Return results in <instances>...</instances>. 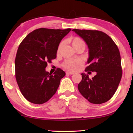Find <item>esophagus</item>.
Returning <instances> with one entry per match:
<instances>
[{"mask_svg": "<svg viewBox=\"0 0 133 133\" xmlns=\"http://www.w3.org/2000/svg\"><path fill=\"white\" fill-rule=\"evenodd\" d=\"M66 74H67V75H73L74 73H73V72H71V71H66Z\"/></svg>", "mask_w": 133, "mask_h": 133, "instance_id": "1", "label": "esophagus"}]
</instances>
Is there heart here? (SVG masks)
Here are the masks:
<instances>
[{
    "label": "heart",
    "mask_w": 133,
    "mask_h": 133,
    "mask_svg": "<svg viewBox=\"0 0 133 133\" xmlns=\"http://www.w3.org/2000/svg\"><path fill=\"white\" fill-rule=\"evenodd\" d=\"M69 41L71 44L72 46L73 47V48L75 49L80 46L85 47L84 42H83V40L82 39H81L80 38L78 37L70 38L69 39ZM63 44V42H62L59 44V45H58L57 48L58 52L60 50ZM83 64V63L82 62V60L78 59V58H77V59H68L64 62V63L63 64V66L65 69L69 70L70 71H75L79 69V67L82 66Z\"/></svg>",
    "instance_id": "b5f03b06"
}]
</instances>
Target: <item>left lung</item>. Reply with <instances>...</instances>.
<instances>
[{"mask_svg": "<svg viewBox=\"0 0 133 133\" xmlns=\"http://www.w3.org/2000/svg\"><path fill=\"white\" fill-rule=\"evenodd\" d=\"M72 31L82 37L88 46L89 66L85 71H88V74L96 72L91 79L88 75L82 73L78 90L93 104L107 102L116 93L122 77L121 57L117 46L103 31L76 29Z\"/></svg>", "mask_w": 133, "mask_h": 133, "instance_id": "8db88e82", "label": "left lung"}]
</instances>
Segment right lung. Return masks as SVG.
<instances>
[{
	"label": "right lung",
	"instance_id": "1",
	"mask_svg": "<svg viewBox=\"0 0 133 133\" xmlns=\"http://www.w3.org/2000/svg\"><path fill=\"white\" fill-rule=\"evenodd\" d=\"M70 30L40 28L29 33L20 44L15 58L16 79L22 94L30 103L48 102L66 75L59 68L53 75L45 68L56 58L58 45Z\"/></svg>",
	"mask_w": 133,
	"mask_h": 133
}]
</instances>
